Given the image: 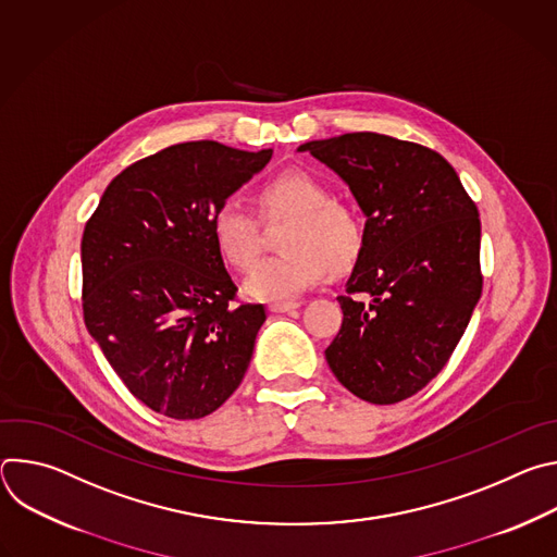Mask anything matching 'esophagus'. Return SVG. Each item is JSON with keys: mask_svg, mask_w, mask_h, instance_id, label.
<instances>
[{"mask_svg": "<svg viewBox=\"0 0 557 557\" xmlns=\"http://www.w3.org/2000/svg\"><path fill=\"white\" fill-rule=\"evenodd\" d=\"M295 308H299V301H275L269 306L271 312H290Z\"/></svg>", "mask_w": 557, "mask_h": 557, "instance_id": "esophagus-1", "label": "esophagus"}]
</instances>
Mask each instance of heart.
Masks as SVG:
<instances>
[{
    "label": "heart",
    "mask_w": 557,
    "mask_h": 557,
    "mask_svg": "<svg viewBox=\"0 0 557 557\" xmlns=\"http://www.w3.org/2000/svg\"><path fill=\"white\" fill-rule=\"evenodd\" d=\"M262 211L269 218H293L282 256L262 260L245 280V295L256 301H286L322 284L329 260L348 264L361 243L355 213L331 200L329 189L306 172H284L264 185ZM213 240L235 269H249L260 253V228L253 211L237 198H226L211 220Z\"/></svg>",
    "instance_id": "1"
}]
</instances>
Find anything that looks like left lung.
I'll return each mask as SVG.
<instances>
[{"label":"left lung","mask_w":557,"mask_h":557,"mask_svg":"<svg viewBox=\"0 0 557 557\" xmlns=\"http://www.w3.org/2000/svg\"><path fill=\"white\" fill-rule=\"evenodd\" d=\"M297 151L333 170L366 215L326 361L359 399L399 404L443 370L481 299L479 209L445 158L417 143L352 132Z\"/></svg>","instance_id":"left-lung-1"}]
</instances>
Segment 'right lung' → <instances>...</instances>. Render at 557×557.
Listing matches in <instances>:
<instances>
[{
	"label": "right lung",
	"mask_w": 557,
	"mask_h": 557,
	"mask_svg": "<svg viewBox=\"0 0 557 557\" xmlns=\"http://www.w3.org/2000/svg\"><path fill=\"white\" fill-rule=\"evenodd\" d=\"M271 156L215 140L172 145L123 170L86 224V329L153 412L202 419L245 379L267 312L235 304L211 220Z\"/></svg>",
	"instance_id": "obj_1"
}]
</instances>
